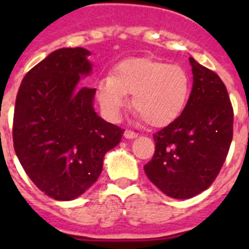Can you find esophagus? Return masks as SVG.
<instances>
[{"label": "esophagus", "instance_id": "34e87169", "mask_svg": "<svg viewBox=\"0 0 249 249\" xmlns=\"http://www.w3.org/2000/svg\"><path fill=\"white\" fill-rule=\"evenodd\" d=\"M123 136H124V138H127V140H133V138L137 137L138 135H137V133H136V132L128 131V129H127V131H124Z\"/></svg>", "mask_w": 249, "mask_h": 249}]
</instances>
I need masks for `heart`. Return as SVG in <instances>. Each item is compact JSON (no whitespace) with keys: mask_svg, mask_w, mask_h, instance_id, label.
<instances>
[{"mask_svg":"<svg viewBox=\"0 0 249 249\" xmlns=\"http://www.w3.org/2000/svg\"><path fill=\"white\" fill-rule=\"evenodd\" d=\"M191 93L188 72L178 65L152 58H128L114 66L112 76L96 83V98L103 116L117 121L128 105L149 126L164 127L179 117Z\"/></svg>","mask_w":249,"mask_h":249,"instance_id":"b5f03b06","label":"heart"}]
</instances>
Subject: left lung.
Masks as SVG:
<instances>
[{"mask_svg": "<svg viewBox=\"0 0 249 249\" xmlns=\"http://www.w3.org/2000/svg\"><path fill=\"white\" fill-rule=\"evenodd\" d=\"M193 85L181 116L153 135L156 151L144 166L164 195L192 198L212 184L233 136V108L218 74L190 57Z\"/></svg>", "mask_w": 249, "mask_h": 249, "instance_id": "obj_1", "label": "left lung"}]
</instances>
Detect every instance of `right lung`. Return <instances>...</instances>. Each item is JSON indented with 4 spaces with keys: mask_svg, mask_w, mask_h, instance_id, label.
<instances>
[{
    "mask_svg": "<svg viewBox=\"0 0 249 249\" xmlns=\"http://www.w3.org/2000/svg\"><path fill=\"white\" fill-rule=\"evenodd\" d=\"M89 54L56 50L23 77L17 93L15 152L31 181L57 201H72L97 181L105 155L124 132L94 111L96 89L78 85L92 72Z\"/></svg>",
    "mask_w": 249,
    "mask_h": 249,
    "instance_id": "add662e5",
    "label": "right lung"
}]
</instances>
